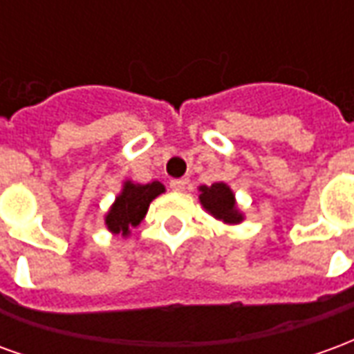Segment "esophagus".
<instances>
[{"label": "esophagus", "mask_w": 354, "mask_h": 354, "mask_svg": "<svg viewBox=\"0 0 354 354\" xmlns=\"http://www.w3.org/2000/svg\"><path fill=\"white\" fill-rule=\"evenodd\" d=\"M185 185H187V182H185V180H172V182H170V189H172V192H184L185 189Z\"/></svg>", "instance_id": "obj_1"}]
</instances>
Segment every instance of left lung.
I'll return each mask as SVG.
<instances>
[{"label": "left lung", "mask_w": 354, "mask_h": 354, "mask_svg": "<svg viewBox=\"0 0 354 354\" xmlns=\"http://www.w3.org/2000/svg\"><path fill=\"white\" fill-rule=\"evenodd\" d=\"M199 201L207 212L214 216L216 220L223 223H241L245 220L243 212L237 208L235 193L223 182H216L212 185H201Z\"/></svg>", "instance_id": "1"}]
</instances>
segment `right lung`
<instances>
[{
  "label": "right lung",
  "mask_w": 354,
  "mask_h": 354,
  "mask_svg": "<svg viewBox=\"0 0 354 354\" xmlns=\"http://www.w3.org/2000/svg\"><path fill=\"white\" fill-rule=\"evenodd\" d=\"M165 193V185L161 182H151V184H134L127 180L123 189L115 197V203L106 214V225L111 233L127 237L132 227H136L144 216L147 214L149 203Z\"/></svg>",
  "instance_id": "obj_1"
}]
</instances>
